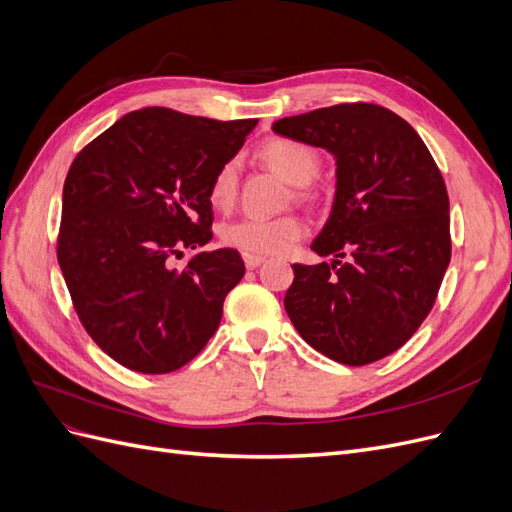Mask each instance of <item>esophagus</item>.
Listing matches in <instances>:
<instances>
[{
  "mask_svg": "<svg viewBox=\"0 0 512 512\" xmlns=\"http://www.w3.org/2000/svg\"><path fill=\"white\" fill-rule=\"evenodd\" d=\"M243 260H245V267H247V269H256V267H260V265H262V262H265V256L243 254Z\"/></svg>",
  "mask_w": 512,
  "mask_h": 512,
  "instance_id": "34e87169",
  "label": "esophagus"
}]
</instances>
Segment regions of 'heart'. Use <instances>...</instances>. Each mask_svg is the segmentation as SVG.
Masks as SVG:
<instances>
[{"instance_id": "1", "label": "heart", "mask_w": 512, "mask_h": 512, "mask_svg": "<svg viewBox=\"0 0 512 512\" xmlns=\"http://www.w3.org/2000/svg\"><path fill=\"white\" fill-rule=\"evenodd\" d=\"M260 158L275 175L290 185L312 183L320 173V153L303 141L294 138H271L260 147ZM239 170L237 162H224L211 179L209 200L213 207H228L237 194ZM305 226L294 215L280 218H243L224 226L222 239L226 245L237 247L243 254L273 256L284 254L288 247L303 237Z\"/></svg>"}]
</instances>
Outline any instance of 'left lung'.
Returning a JSON list of instances; mask_svg holds the SVG:
<instances>
[{
  "label": "left lung",
  "instance_id": "1",
  "mask_svg": "<svg viewBox=\"0 0 512 512\" xmlns=\"http://www.w3.org/2000/svg\"><path fill=\"white\" fill-rule=\"evenodd\" d=\"M273 132L333 153L337 188L314 239L320 265H292L284 307L305 342L344 365L399 350L436 303L451 262L448 194L423 138L378 104L284 117Z\"/></svg>",
  "mask_w": 512,
  "mask_h": 512
}]
</instances>
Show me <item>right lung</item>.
Wrapping results in <instances>:
<instances>
[{"label": "right lung", "instance_id": "obj_1", "mask_svg": "<svg viewBox=\"0 0 512 512\" xmlns=\"http://www.w3.org/2000/svg\"><path fill=\"white\" fill-rule=\"evenodd\" d=\"M258 119L218 121L151 106L132 111L74 158L64 183L57 260L76 314L119 365L168 374L207 346L245 273L211 241L209 185Z\"/></svg>", "mask_w": 512, "mask_h": 512}]
</instances>
